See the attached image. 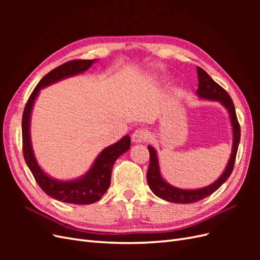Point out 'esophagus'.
Wrapping results in <instances>:
<instances>
[{
    "label": "esophagus",
    "instance_id": "obj_1",
    "mask_svg": "<svg viewBox=\"0 0 260 260\" xmlns=\"http://www.w3.org/2000/svg\"><path fill=\"white\" fill-rule=\"evenodd\" d=\"M147 138V132L144 129H138L135 132H133V135L131 137L132 139V142L133 143H142L143 141H145Z\"/></svg>",
    "mask_w": 260,
    "mask_h": 260
}]
</instances>
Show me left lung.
<instances>
[{
	"label": "left lung",
	"mask_w": 260,
	"mask_h": 260,
	"mask_svg": "<svg viewBox=\"0 0 260 260\" xmlns=\"http://www.w3.org/2000/svg\"><path fill=\"white\" fill-rule=\"evenodd\" d=\"M199 77V89L196 91V95L200 100H207V101H215L219 102L225 109L230 117V123L232 127V148L231 154L228 160L224 170L221 172V175L218 177L217 180L210 183L209 185L199 187V188H180L174 186L167 182L164 179L161 172L158 156H157V151L152 146L148 145L147 148L149 151V167L147 170V183L152 192L158 196L159 199L167 201L170 203L176 204H191L199 202L203 199L207 198L211 195L215 191L221 186L225 181L229 179L232 174L235 156L238 153V147L240 144L241 131L240 124L235 114V108L233 101L230 95L225 92L223 88H221L217 82L211 79L210 76L202 69L201 67L196 68Z\"/></svg>",
	"instance_id": "8db88e82"
}]
</instances>
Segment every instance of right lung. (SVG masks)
<instances>
[{
  "label": "right lung",
  "instance_id": "add662e5",
  "mask_svg": "<svg viewBox=\"0 0 260 260\" xmlns=\"http://www.w3.org/2000/svg\"><path fill=\"white\" fill-rule=\"evenodd\" d=\"M99 59H78L65 62L45 75L36 86L27 102L22 115V149L23 157L34 175L37 183L50 198L64 203L89 205L101 200L111 185L112 170L118 157L129 151L131 145L130 137H122L116 143L102 149L89 170L82 176L72 180H60L48 175L39 165L31 142L30 124L35 102L40 91L70 77L81 75L86 72Z\"/></svg>",
  "mask_w": 260,
  "mask_h": 260
}]
</instances>
